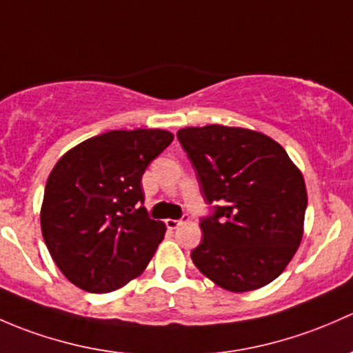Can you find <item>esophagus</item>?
<instances>
[{"instance_id": "34e87169", "label": "esophagus", "mask_w": 353, "mask_h": 353, "mask_svg": "<svg viewBox=\"0 0 353 353\" xmlns=\"http://www.w3.org/2000/svg\"><path fill=\"white\" fill-rule=\"evenodd\" d=\"M180 224H181V221H178V219H168V221H166V226H168L170 230H176Z\"/></svg>"}]
</instances>
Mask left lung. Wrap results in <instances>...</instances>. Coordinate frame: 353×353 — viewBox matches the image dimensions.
<instances>
[{
    "label": "left lung",
    "mask_w": 353,
    "mask_h": 353,
    "mask_svg": "<svg viewBox=\"0 0 353 353\" xmlns=\"http://www.w3.org/2000/svg\"><path fill=\"white\" fill-rule=\"evenodd\" d=\"M210 214L192 250L195 267L231 292L270 284L303 238L307 194L284 148L265 134L226 125L176 134Z\"/></svg>",
    "instance_id": "obj_1"
}]
</instances>
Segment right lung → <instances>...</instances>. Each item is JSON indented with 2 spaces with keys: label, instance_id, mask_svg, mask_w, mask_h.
I'll list each match as a JSON object with an SVG mask.
<instances>
[{
  "label": "right lung",
  "instance_id": "obj_1",
  "mask_svg": "<svg viewBox=\"0 0 353 353\" xmlns=\"http://www.w3.org/2000/svg\"><path fill=\"white\" fill-rule=\"evenodd\" d=\"M159 129L110 130L68 151L47 180L41 212L50 256L69 282L93 294L125 285L165 236L141 188L144 172L172 144Z\"/></svg>",
  "mask_w": 353,
  "mask_h": 353
}]
</instances>
